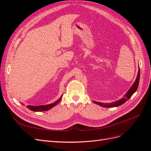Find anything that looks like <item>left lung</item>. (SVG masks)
<instances>
[{
    "instance_id": "obj_1",
    "label": "left lung",
    "mask_w": 151,
    "mask_h": 151,
    "mask_svg": "<svg viewBox=\"0 0 151 151\" xmlns=\"http://www.w3.org/2000/svg\"><path fill=\"white\" fill-rule=\"evenodd\" d=\"M139 79H140V68L139 69L137 76V78L134 82V83L132 84L131 88L129 89V91H127V93L125 94L124 97L123 98L118 100L116 101H114L110 103H103L97 102L94 101H93V102L95 104H97L99 105V106L105 107V108H113V107H117L118 106H120V105H122V104L125 103L128 99H129L131 98L132 96L134 94V93L137 91V89L138 86L139 84Z\"/></svg>"
}]
</instances>
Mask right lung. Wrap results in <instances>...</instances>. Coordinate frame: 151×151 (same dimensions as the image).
Returning a JSON list of instances; mask_svg holds the SVG:
<instances>
[{
  "label": "right lung",
  "mask_w": 151,
  "mask_h": 151,
  "mask_svg": "<svg viewBox=\"0 0 151 151\" xmlns=\"http://www.w3.org/2000/svg\"><path fill=\"white\" fill-rule=\"evenodd\" d=\"M62 96L63 94L61 96L60 98L53 103L46 104V105H40V106H32V105H28V106H27V108H28L29 109H30V110L33 111H43L49 110L50 109H51L53 106H56L57 104H58V103H59V102L60 101V100L62 98Z\"/></svg>",
  "instance_id": "1"
}]
</instances>
